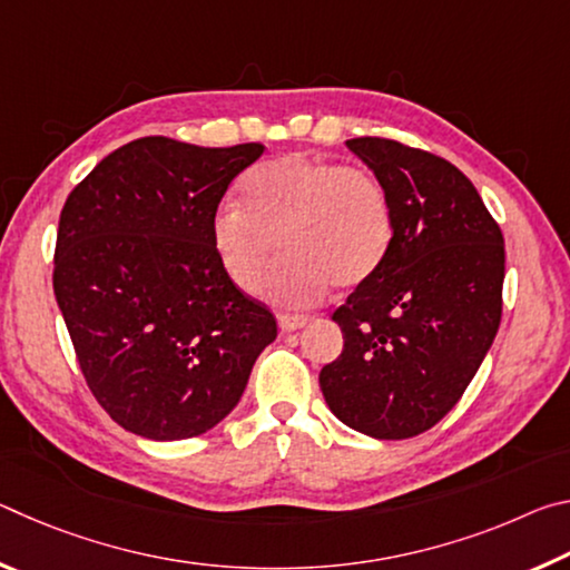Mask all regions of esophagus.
Listing matches in <instances>:
<instances>
[{"label": "esophagus", "mask_w": 570, "mask_h": 570, "mask_svg": "<svg viewBox=\"0 0 570 570\" xmlns=\"http://www.w3.org/2000/svg\"><path fill=\"white\" fill-rule=\"evenodd\" d=\"M308 324V316L304 314H278V330L282 332H296Z\"/></svg>", "instance_id": "1"}]
</instances>
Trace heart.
Masks as SVG:
<instances>
[{
	"instance_id": "1",
	"label": "heart",
	"mask_w": 570,
	"mask_h": 570,
	"mask_svg": "<svg viewBox=\"0 0 570 570\" xmlns=\"http://www.w3.org/2000/svg\"><path fill=\"white\" fill-rule=\"evenodd\" d=\"M240 193L244 206L210 218V246L240 292L262 284L276 240L284 258L262 292L286 306L316 304L332 284L360 286L390 254L392 198L370 170L294 153L258 166Z\"/></svg>"
}]
</instances>
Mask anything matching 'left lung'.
<instances>
[{"label": "left lung", "instance_id": "obj_1", "mask_svg": "<svg viewBox=\"0 0 570 570\" xmlns=\"http://www.w3.org/2000/svg\"><path fill=\"white\" fill-rule=\"evenodd\" d=\"M394 208L382 266L332 314L344 350L320 374L330 410L377 440L430 430L455 407L498 334L505 244L445 158L387 138L346 140Z\"/></svg>", "mask_w": 570, "mask_h": 570}]
</instances>
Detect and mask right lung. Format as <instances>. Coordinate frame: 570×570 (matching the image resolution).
<instances>
[{
  "instance_id": "1",
  "label": "right lung",
  "mask_w": 570,
  "mask_h": 570,
  "mask_svg": "<svg viewBox=\"0 0 570 570\" xmlns=\"http://www.w3.org/2000/svg\"><path fill=\"white\" fill-rule=\"evenodd\" d=\"M262 142L163 135L102 158L67 196L52 286L85 382L132 435H204L236 407L276 320L230 284L210 218Z\"/></svg>"
}]
</instances>
